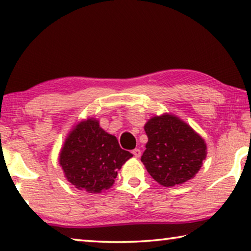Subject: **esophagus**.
<instances>
[{"instance_id": "esophagus-1", "label": "esophagus", "mask_w": 251, "mask_h": 251, "mask_svg": "<svg viewBox=\"0 0 251 251\" xmlns=\"http://www.w3.org/2000/svg\"><path fill=\"white\" fill-rule=\"evenodd\" d=\"M131 154H133L136 158H139L142 155V151H141V150H138V148H135V150L131 151Z\"/></svg>"}]
</instances>
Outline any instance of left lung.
<instances>
[{
	"label": "left lung",
	"mask_w": 251,
	"mask_h": 251,
	"mask_svg": "<svg viewBox=\"0 0 251 251\" xmlns=\"http://www.w3.org/2000/svg\"><path fill=\"white\" fill-rule=\"evenodd\" d=\"M144 129L148 142L141 160L158 184L173 187L195 177L206 158L207 146L192 127L164 114L151 118Z\"/></svg>",
	"instance_id": "1"
}]
</instances>
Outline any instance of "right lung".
<instances>
[{"mask_svg": "<svg viewBox=\"0 0 251 251\" xmlns=\"http://www.w3.org/2000/svg\"><path fill=\"white\" fill-rule=\"evenodd\" d=\"M133 156L122 150L115 136L90 118L75 126L59 154V165L72 185L83 192L99 194L113 186L118 169Z\"/></svg>", "mask_w": 251, "mask_h": 251, "instance_id": "right-lung-1", "label": "right lung"}]
</instances>
